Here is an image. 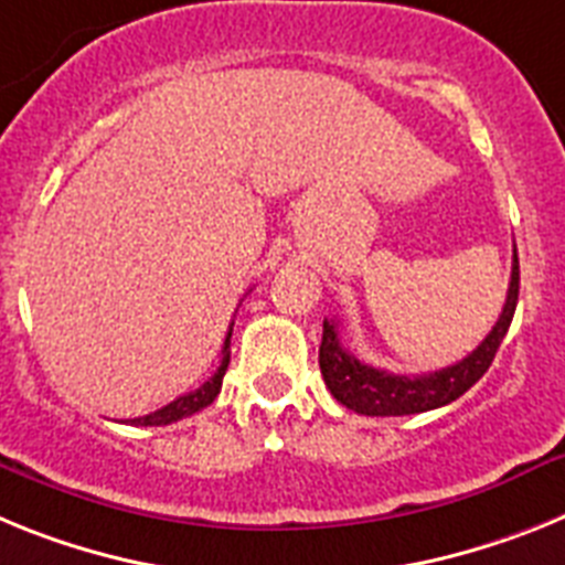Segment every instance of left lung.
Here are the masks:
<instances>
[{
  "instance_id": "1",
  "label": "left lung",
  "mask_w": 565,
  "mask_h": 565,
  "mask_svg": "<svg viewBox=\"0 0 565 565\" xmlns=\"http://www.w3.org/2000/svg\"><path fill=\"white\" fill-rule=\"evenodd\" d=\"M520 289V267L518 249L512 255V281H509L507 303L500 312L498 323L492 327L478 350H472L463 361L435 370L429 375H392L386 370L358 361L352 352H347L338 341L335 321H323L321 350H318V364L327 390L332 398L358 415H372V418H395V415H418V412L438 409V406L452 404L463 395L469 386H475L483 377V372L492 366L494 352L500 341L507 338L509 323H512L514 307H518Z\"/></svg>"
}]
</instances>
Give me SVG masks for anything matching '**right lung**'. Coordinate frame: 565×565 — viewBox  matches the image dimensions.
<instances>
[{
    "label": "right lung",
    "mask_w": 565,
    "mask_h": 565,
    "mask_svg": "<svg viewBox=\"0 0 565 565\" xmlns=\"http://www.w3.org/2000/svg\"><path fill=\"white\" fill-rule=\"evenodd\" d=\"M230 335H233V327H230L227 338H224L222 364H218V370H215L213 375H210L207 381L199 386V390L188 392V395H179V398L170 401V404L161 406V409L150 412V415H145V418H134L130 424L134 426H167V424H175V420H181V418H190V415H195V412H201L204 406L213 404L215 395L222 392L224 372H227V364H230Z\"/></svg>",
    "instance_id": "obj_1"
}]
</instances>
